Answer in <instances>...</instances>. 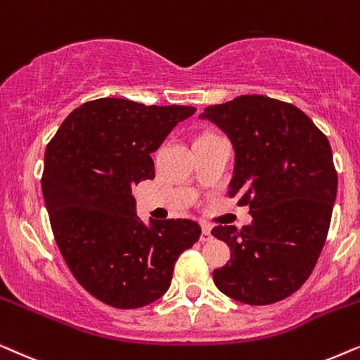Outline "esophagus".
Here are the masks:
<instances>
[{
	"label": "esophagus",
	"instance_id": "esophagus-1",
	"mask_svg": "<svg viewBox=\"0 0 360 360\" xmlns=\"http://www.w3.org/2000/svg\"><path fill=\"white\" fill-rule=\"evenodd\" d=\"M210 225L209 224H202V236H200V240L202 242H209L212 238V233H210Z\"/></svg>",
	"mask_w": 360,
	"mask_h": 360
}]
</instances>
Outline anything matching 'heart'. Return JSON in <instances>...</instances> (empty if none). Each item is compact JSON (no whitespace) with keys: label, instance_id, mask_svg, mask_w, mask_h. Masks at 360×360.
Returning <instances> with one entry per match:
<instances>
[{"label":"heart","instance_id":"1","mask_svg":"<svg viewBox=\"0 0 360 360\" xmlns=\"http://www.w3.org/2000/svg\"><path fill=\"white\" fill-rule=\"evenodd\" d=\"M202 136H205V135H202Z\"/></svg>","mask_w":360,"mask_h":360}]
</instances>
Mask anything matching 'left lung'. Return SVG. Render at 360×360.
<instances>
[{"instance_id":"8db88e82","label":"left lung","mask_w":360,"mask_h":360,"mask_svg":"<svg viewBox=\"0 0 360 360\" xmlns=\"http://www.w3.org/2000/svg\"><path fill=\"white\" fill-rule=\"evenodd\" d=\"M220 128L236 151L229 195L250 205V225H219L230 247L214 283L252 306L278 303L308 280L323 250L338 194L330 145L295 105L242 95L199 115Z\"/></svg>"}]
</instances>
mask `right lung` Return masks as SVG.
Returning a JSON list of instances; mask_svg holds the SVG:
<instances>
[{"mask_svg": "<svg viewBox=\"0 0 360 360\" xmlns=\"http://www.w3.org/2000/svg\"><path fill=\"white\" fill-rule=\"evenodd\" d=\"M194 107L98 98L75 108L46 148L42 195L75 280L113 308H141L171 285L177 257L199 240L189 219L145 224L131 188L155 177L151 153Z\"/></svg>", "mask_w": 360, "mask_h": 360, "instance_id": "obj_1", "label": "right lung"}]
</instances>
